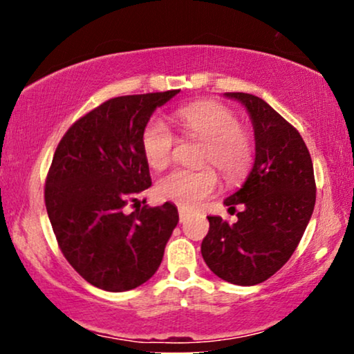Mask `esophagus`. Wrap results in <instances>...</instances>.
Returning <instances> with one entry per match:
<instances>
[{"instance_id": "34e87169", "label": "esophagus", "mask_w": 354, "mask_h": 354, "mask_svg": "<svg viewBox=\"0 0 354 354\" xmlns=\"http://www.w3.org/2000/svg\"><path fill=\"white\" fill-rule=\"evenodd\" d=\"M187 217H188V211L185 207H178V219H180V222H185Z\"/></svg>"}]
</instances>
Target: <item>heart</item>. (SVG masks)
<instances>
[{
	"instance_id": "1",
	"label": "heart",
	"mask_w": 354,
	"mask_h": 354,
	"mask_svg": "<svg viewBox=\"0 0 354 354\" xmlns=\"http://www.w3.org/2000/svg\"><path fill=\"white\" fill-rule=\"evenodd\" d=\"M176 119L183 132L206 140L203 164H212L227 180H236L248 171L253 158V143L246 130L239 125L234 111L216 101H196L177 109ZM140 147L149 167L162 171L172 161L176 135L166 120L151 118L142 130ZM219 177L212 167L201 171H174L156 183L161 200L180 207H195L217 190Z\"/></svg>"
}]
</instances>
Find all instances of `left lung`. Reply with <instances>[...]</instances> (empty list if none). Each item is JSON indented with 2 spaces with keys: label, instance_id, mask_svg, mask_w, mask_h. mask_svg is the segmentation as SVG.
<instances>
[{
  "label": "left lung",
  "instance_id": "obj_1",
  "mask_svg": "<svg viewBox=\"0 0 354 354\" xmlns=\"http://www.w3.org/2000/svg\"><path fill=\"white\" fill-rule=\"evenodd\" d=\"M248 111L254 130V164L240 190L224 205L235 224L209 216L201 243L205 263L217 277L235 285L268 280L290 259L311 219L316 182L311 154L298 130L264 100L250 93H224Z\"/></svg>",
  "mask_w": 354,
  "mask_h": 354
}]
</instances>
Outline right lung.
<instances>
[{
  "label": "right lung",
  "instance_id": "1",
  "mask_svg": "<svg viewBox=\"0 0 354 354\" xmlns=\"http://www.w3.org/2000/svg\"><path fill=\"white\" fill-rule=\"evenodd\" d=\"M178 91L104 101L67 130L53 156L45 205L57 245L86 282L106 292H127L151 279L178 222L169 201L124 212L151 187L142 130Z\"/></svg>",
  "mask_w": 354,
  "mask_h": 354
}]
</instances>
